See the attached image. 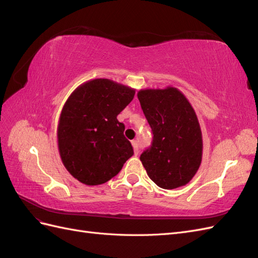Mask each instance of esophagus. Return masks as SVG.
Listing matches in <instances>:
<instances>
[{
	"mask_svg": "<svg viewBox=\"0 0 258 258\" xmlns=\"http://www.w3.org/2000/svg\"><path fill=\"white\" fill-rule=\"evenodd\" d=\"M132 146H134V151H135V154L138 155L140 150H139V143L138 141H132Z\"/></svg>",
	"mask_w": 258,
	"mask_h": 258,
	"instance_id": "1",
	"label": "esophagus"
}]
</instances>
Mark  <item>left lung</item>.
Masks as SVG:
<instances>
[{
	"label": "left lung",
	"instance_id": "8db88e82",
	"mask_svg": "<svg viewBox=\"0 0 258 258\" xmlns=\"http://www.w3.org/2000/svg\"><path fill=\"white\" fill-rule=\"evenodd\" d=\"M138 98L154 136L140 156L147 175L165 189L186 185L200 167L204 146L192 106L174 87L142 89Z\"/></svg>",
	"mask_w": 258,
	"mask_h": 258
}]
</instances>
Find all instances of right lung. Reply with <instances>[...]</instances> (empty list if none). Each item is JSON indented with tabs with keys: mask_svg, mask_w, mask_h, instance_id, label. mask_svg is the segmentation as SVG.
I'll use <instances>...</instances> for the list:
<instances>
[{
	"mask_svg": "<svg viewBox=\"0 0 258 258\" xmlns=\"http://www.w3.org/2000/svg\"><path fill=\"white\" fill-rule=\"evenodd\" d=\"M136 90L107 79L84 83L69 97L58 124V147L67 170L83 184H103L118 174L134 148L118 115Z\"/></svg>",
	"mask_w": 258,
	"mask_h": 258,
	"instance_id": "add662e5",
	"label": "right lung"
}]
</instances>
